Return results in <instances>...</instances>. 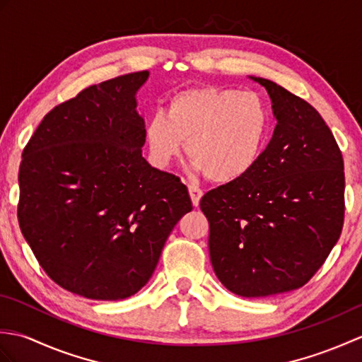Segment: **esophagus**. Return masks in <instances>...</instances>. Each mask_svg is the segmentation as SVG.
Returning <instances> with one entry per match:
<instances>
[{"instance_id": "34e87169", "label": "esophagus", "mask_w": 362, "mask_h": 362, "mask_svg": "<svg viewBox=\"0 0 362 362\" xmlns=\"http://www.w3.org/2000/svg\"><path fill=\"white\" fill-rule=\"evenodd\" d=\"M188 191H189V196H191V201H193V205L197 206L199 202H201V197L204 196V189L199 188L194 183H191L188 185Z\"/></svg>"}]
</instances>
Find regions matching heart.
<instances>
[{
    "instance_id": "1",
    "label": "heart",
    "mask_w": 362,
    "mask_h": 362,
    "mask_svg": "<svg viewBox=\"0 0 362 362\" xmlns=\"http://www.w3.org/2000/svg\"><path fill=\"white\" fill-rule=\"evenodd\" d=\"M271 134V110L257 91L194 88L174 95L168 112H153L146 141L153 161L168 166L187 141L189 160L213 182L241 179L258 163Z\"/></svg>"
}]
</instances>
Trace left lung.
Masks as SVG:
<instances>
[{
  "label": "left lung",
  "mask_w": 362,
  "mask_h": 362,
  "mask_svg": "<svg viewBox=\"0 0 362 362\" xmlns=\"http://www.w3.org/2000/svg\"><path fill=\"white\" fill-rule=\"evenodd\" d=\"M272 99V140L241 179L201 199L219 281L241 297L302 288L342 232L344 158L324 118L305 99L255 78Z\"/></svg>",
  "instance_id": "left-lung-1"
}]
</instances>
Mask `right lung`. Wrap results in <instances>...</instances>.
I'll list each match as a JSON object with an SVG mask.
<instances>
[{"mask_svg":"<svg viewBox=\"0 0 362 362\" xmlns=\"http://www.w3.org/2000/svg\"><path fill=\"white\" fill-rule=\"evenodd\" d=\"M148 71L91 86L45 115L23 149L18 224L60 288L91 300L134 296L156 271L188 188L141 156L135 93Z\"/></svg>","mask_w":362,"mask_h":362,"instance_id":"1","label":"right lung"}]
</instances>
